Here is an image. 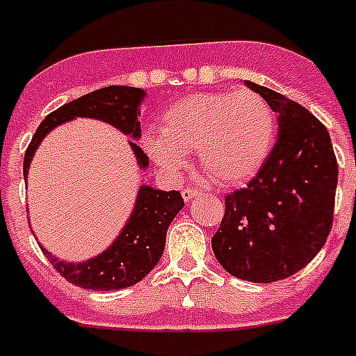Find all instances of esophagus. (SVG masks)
<instances>
[{
  "label": "esophagus",
  "mask_w": 356,
  "mask_h": 356,
  "mask_svg": "<svg viewBox=\"0 0 356 356\" xmlns=\"http://www.w3.org/2000/svg\"><path fill=\"white\" fill-rule=\"evenodd\" d=\"M181 193H183L184 201H192V199L195 197V195H197L199 192H197V190H195V188H184V190Z\"/></svg>",
  "instance_id": "1"
}]
</instances>
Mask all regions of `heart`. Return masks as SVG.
<instances>
[{
	"instance_id": "b5f03b06",
	"label": "heart",
	"mask_w": 356,
	"mask_h": 356,
	"mask_svg": "<svg viewBox=\"0 0 356 356\" xmlns=\"http://www.w3.org/2000/svg\"><path fill=\"white\" fill-rule=\"evenodd\" d=\"M276 118L261 95L195 93L179 100L163 117V135L143 138L149 157L170 173L197 149L199 166L221 186L245 183L261 168L273 148Z\"/></svg>"
}]
</instances>
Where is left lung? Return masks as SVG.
I'll list each match as a JSON object with an SVG mask.
<instances>
[{"mask_svg": "<svg viewBox=\"0 0 356 356\" xmlns=\"http://www.w3.org/2000/svg\"><path fill=\"white\" fill-rule=\"evenodd\" d=\"M247 86L278 113V137L256 177L225 197L212 250L228 274L285 280L320 252L333 227L338 164L327 129L291 98Z\"/></svg>", "mask_w": 356, "mask_h": 356, "instance_id": "obj_1", "label": "left lung"}]
</instances>
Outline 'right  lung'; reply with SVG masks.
I'll return each instance as SVG.
<instances>
[{"label": "right lung", "mask_w": 356, "mask_h": 356, "mask_svg": "<svg viewBox=\"0 0 356 356\" xmlns=\"http://www.w3.org/2000/svg\"><path fill=\"white\" fill-rule=\"evenodd\" d=\"M144 97H146L144 89L109 86L83 95L73 102L63 104L62 108L47 115L45 120L38 126L33 140L25 152V161H23L25 183H27L31 161L43 138L56 126L78 117L108 122L124 135L131 137L133 140H138L140 137L138 115ZM129 148L137 159L138 168H148V157L144 155L143 149L131 140H129ZM183 207V197L175 190L163 192L143 184L138 188L137 201L133 212L129 213L128 223L124 225L120 234L104 252L86 261L73 263L58 259L56 256L47 252V248L42 247V250L58 273L76 287L93 289V291H118V289L131 287L146 278L159 263L166 245L170 223Z\"/></svg>", "instance_id": "obj_1"}]
</instances>
